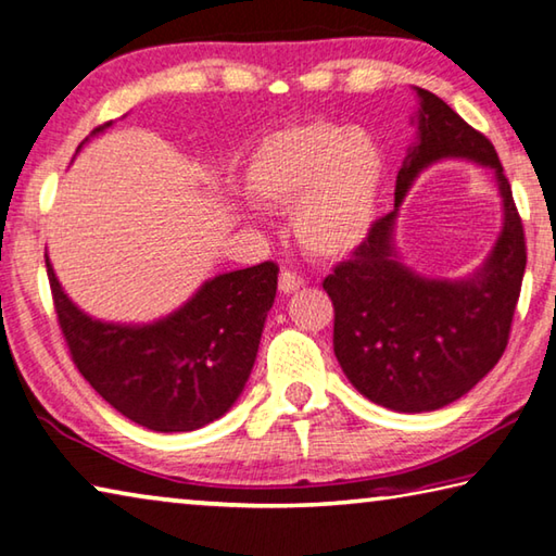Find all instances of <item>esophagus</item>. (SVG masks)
Segmentation results:
<instances>
[{"label": "esophagus", "instance_id": "34e87169", "mask_svg": "<svg viewBox=\"0 0 556 556\" xmlns=\"http://www.w3.org/2000/svg\"><path fill=\"white\" fill-rule=\"evenodd\" d=\"M304 287V277L296 275V271L285 269L279 275V291H285V294H291V291H296Z\"/></svg>", "mask_w": 556, "mask_h": 556}]
</instances>
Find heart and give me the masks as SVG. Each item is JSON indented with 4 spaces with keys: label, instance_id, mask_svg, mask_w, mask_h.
<instances>
[{
    "label": "heart",
    "instance_id": "1",
    "mask_svg": "<svg viewBox=\"0 0 556 556\" xmlns=\"http://www.w3.org/2000/svg\"><path fill=\"white\" fill-rule=\"evenodd\" d=\"M384 152L363 127L316 117L269 131L244 166V188L267 208L294 211L308 255H351L372 228L384 184Z\"/></svg>",
    "mask_w": 556,
    "mask_h": 556
}]
</instances>
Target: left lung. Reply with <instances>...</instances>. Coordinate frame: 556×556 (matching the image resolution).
Here are the masks:
<instances>
[{"mask_svg": "<svg viewBox=\"0 0 556 556\" xmlns=\"http://www.w3.org/2000/svg\"><path fill=\"white\" fill-rule=\"evenodd\" d=\"M419 142L397 174L394 211L351 257L324 279L333 301V353L345 378L370 402L394 412H431L456 402L495 368L527 265L522 218L491 139L460 119L434 92L417 88ZM446 155L491 165L506 205V225L492 257L473 280L434 282L396 262L391 225L421 167Z\"/></svg>", "mask_w": 556, "mask_h": 556, "instance_id": "8db88e82", "label": "left lung"}]
</instances>
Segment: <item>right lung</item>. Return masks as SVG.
Masks as SVG:
<instances>
[{
  "label": "right lung",
  "instance_id": "obj_1",
  "mask_svg": "<svg viewBox=\"0 0 556 556\" xmlns=\"http://www.w3.org/2000/svg\"><path fill=\"white\" fill-rule=\"evenodd\" d=\"M46 271L75 368L127 419L168 434L211 425L240 397L279 267L262 262L205 281L184 308L149 326L96 321L63 294L49 260Z\"/></svg>",
  "mask_w": 556,
  "mask_h": 556
}]
</instances>
